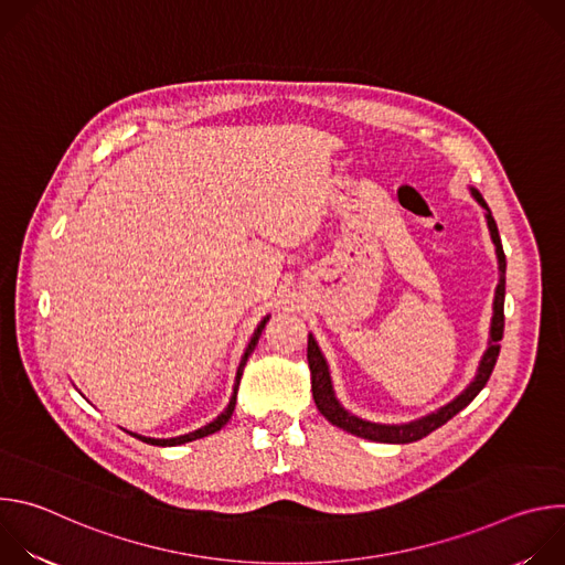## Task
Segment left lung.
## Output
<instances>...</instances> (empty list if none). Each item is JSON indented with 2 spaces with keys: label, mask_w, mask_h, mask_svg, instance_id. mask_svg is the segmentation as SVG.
I'll use <instances>...</instances> for the list:
<instances>
[{
  "label": "left lung",
  "mask_w": 565,
  "mask_h": 565,
  "mask_svg": "<svg viewBox=\"0 0 565 565\" xmlns=\"http://www.w3.org/2000/svg\"><path fill=\"white\" fill-rule=\"evenodd\" d=\"M469 192L478 201V205L486 210L488 227H490L492 241L497 246V257H499V286H497V292H494V315H492V327H490V342H488V351L482 353L476 377L471 380V384L458 397H454L449 402V405L440 407L438 412H434L425 418H418V420L407 423V425H377V423H369V420H362V418L349 414L340 405L338 397H335V391H333V384H331L329 364H327L324 355H321L315 338L308 335V366H310V386H312L315 405H317L319 414L324 416L329 423H333L335 427H340V429H344L353 436L373 440V443H391V445L416 443V440L429 436L431 431H436L438 427H443L458 412H462L469 405V402L480 393V388L488 384V380L494 371L499 351H501L499 342L503 340V329H505V315H503V303H505V253H503V246H501L497 221H494L486 199H482V194L476 188H469Z\"/></svg>",
  "instance_id": "obj_1"
}]
</instances>
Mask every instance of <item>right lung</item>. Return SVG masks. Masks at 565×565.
<instances>
[{"instance_id":"right-lung-1","label":"right lung","mask_w":565,"mask_h":565,"mask_svg":"<svg viewBox=\"0 0 565 565\" xmlns=\"http://www.w3.org/2000/svg\"><path fill=\"white\" fill-rule=\"evenodd\" d=\"M268 319H270V317H264V321H262V324L257 327V331H255V335H253V340H250V344H248V349H246L244 358H241L238 369H236V380H234V391H232V397H230V405L225 407V412H223L221 416H216V420H212L210 425H205V427H201V429H196V431H190V434H185V436H177V438H145V436H138V434H131V436H134V438H138V440H142V443H147V445H156V447H177V445L192 443V440H196V438L210 436V434L218 431L223 425H227V420L232 418L234 405H236V391H238L241 375H244V366H246V362H248L250 353L255 351V347H257V342H259V338H262V331H264V327H266V321H268Z\"/></svg>"}]
</instances>
